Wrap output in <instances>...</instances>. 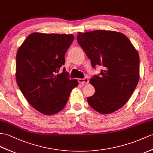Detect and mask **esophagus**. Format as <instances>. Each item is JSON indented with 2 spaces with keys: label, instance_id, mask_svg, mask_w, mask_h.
<instances>
[{
  "label": "esophagus",
  "instance_id": "34e87169",
  "mask_svg": "<svg viewBox=\"0 0 153 153\" xmlns=\"http://www.w3.org/2000/svg\"><path fill=\"white\" fill-rule=\"evenodd\" d=\"M79 82L81 84H88L89 83V80L88 78H84V79H79L78 80Z\"/></svg>",
  "mask_w": 153,
  "mask_h": 153
}]
</instances>
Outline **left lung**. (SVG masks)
Segmentation results:
<instances>
[{
  "instance_id": "8db88e82",
  "label": "left lung",
  "mask_w": 153,
  "mask_h": 153,
  "mask_svg": "<svg viewBox=\"0 0 153 153\" xmlns=\"http://www.w3.org/2000/svg\"><path fill=\"white\" fill-rule=\"evenodd\" d=\"M76 39L93 68L103 66L100 74L89 80L95 92L87 98L89 105L100 114L114 112L125 105L138 83V53L127 37L120 32H79Z\"/></svg>"
}]
</instances>
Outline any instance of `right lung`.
Here are the masks:
<instances>
[{"label": "right lung", "mask_w": 153, "mask_h": 153, "mask_svg": "<svg viewBox=\"0 0 153 153\" xmlns=\"http://www.w3.org/2000/svg\"><path fill=\"white\" fill-rule=\"evenodd\" d=\"M74 39L72 34L34 32L19 48L16 80L22 94L33 108L45 115L58 113L65 107L77 80H70L64 68L65 54Z\"/></svg>", "instance_id": "add662e5"}]
</instances>
